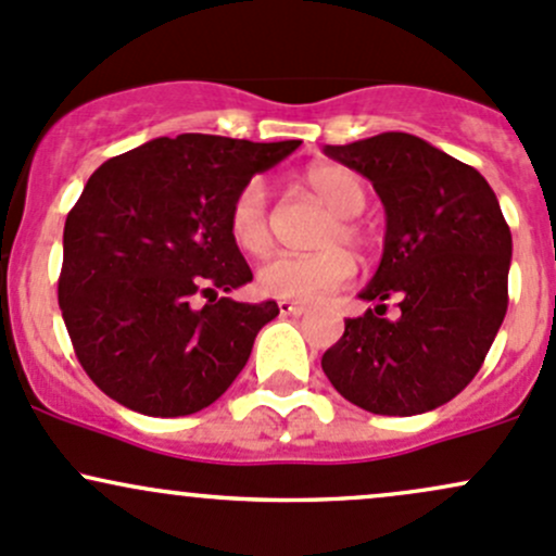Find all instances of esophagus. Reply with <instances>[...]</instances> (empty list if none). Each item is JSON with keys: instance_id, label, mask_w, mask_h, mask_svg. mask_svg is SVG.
I'll return each mask as SVG.
<instances>
[{"instance_id": "obj_1", "label": "esophagus", "mask_w": 556, "mask_h": 556, "mask_svg": "<svg viewBox=\"0 0 556 556\" xmlns=\"http://www.w3.org/2000/svg\"><path fill=\"white\" fill-rule=\"evenodd\" d=\"M279 314H285V317H301V314H306V306L295 301H279Z\"/></svg>"}]
</instances>
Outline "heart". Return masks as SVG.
<instances>
[{"mask_svg": "<svg viewBox=\"0 0 556 556\" xmlns=\"http://www.w3.org/2000/svg\"><path fill=\"white\" fill-rule=\"evenodd\" d=\"M303 184L336 213L319 242L327 250L314 255H277L263 263L258 290L279 301L317 303L352 282L356 274L352 253L336 244H349L354 250H365L370 244V233L356 218L367 204V189L359 175L341 165H314L303 175ZM229 233L233 244L248 255H266L271 250L268 189L261 178L248 180L233 197Z\"/></svg>", "mask_w": 556, "mask_h": 556, "instance_id": "heart-1", "label": "heart"}]
</instances>
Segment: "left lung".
I'll list each match as a JSON object with an SVG mask.
<instances>
[{
  "mask_svg": "<svg viewBox=\"0 0 556 556\" xmlns=\"http://www.w3.org/2000/svg\"><path fill=\"white\" fill-rule=\"evenodd\" d=\"M325 154L362 173L386 207L383 258L323 370L376 416H418L471 383L509 306L511 231L488 180L407 132H381ZM401 301L386 320L384 301Z\"/></svg>",
  "mask_w": 556,
  "mask_h": 556,
  "instance_id": "8db88e82",
  "label": "left lung"
}]
</instances>
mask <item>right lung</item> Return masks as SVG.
<instances>
[{
  "mask_svg": "<svg viewBox=\"0 0 556 556\" xmlns=\"http://www.w3.org/2000/svg\"><path fill=\"white\" fill-rule=\"evenodd\" d=\"M298 146L186 132L111 156L90 175L63 229L58 303L103 394L143 416L178 418L233 383L279 306L218 298L253 279L229 207ZM197 294L208 298L202 309L190 306Z\"/></svg>",
  "mask_w": 556,
  "mask_h": 556,
  "instance_id": "right-lung-1",
  "label": "right lung"
}]
</instances>
